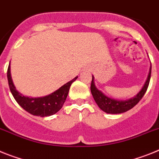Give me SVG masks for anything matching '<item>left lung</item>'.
I'll return each instance as SVG.
<instances>
[{"label": "left lung", "instance_id": "8db88e82", "mask_svg": "<svg viewBox=\"0 0 159 159\" xmlns=\"http://www.w3.org/2000/svg\"><path fill=\"white\" fill-rule=\"evenodd\" d=\"M150 74H151V66H150V71H149L148 77L146 78V82L142 89L134 97L127 99V100H117V99L111 98L106 96L102 91L97 89V87L95 86L93 76H92V81H91L90 85L91 93L93 95V99L99 108L103 110L104 112L112 114H118L126 112L133 108L134 106H136L139 101L143 98V97L144 96L145 93L146 92V89L148 88L149 83H150Z\"/></svg>", "mask_w": 159, "mask_h": 159}]
</instances>
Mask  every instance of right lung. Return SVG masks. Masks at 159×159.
I'll list each match as a JSON object with an SVG mask.
<instances>
[{"label":"right lung","instance_id":"add662e5","mask_svg":"<svg viewBox=\"0 0 159 159\" xmlns=\"http://www.w3.org/2000/svg\"><path fill=\"white\" fill-rule=\"evenodd\" d=\"M7 78H8L11 93L15 100L16 101V102L22 108L33 115L47 117L55 114L61 109L68 95L70 85L78 78V77H76L72 81L63 85L61 87L54 91L51 94L41 98H30V97L24 96L16 90L11 78L10 63L7 70Z\"/></svg>","mask_w":159,"mask_h":159}]
</instances>
